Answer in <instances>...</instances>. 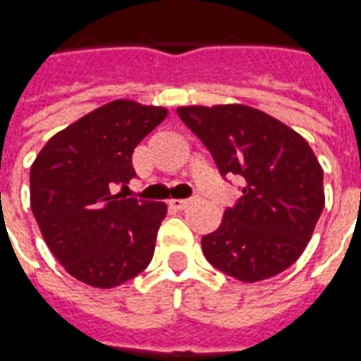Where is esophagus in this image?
Wrapping results in <instances>:
<instances>
[{
  "label": "esophagus",
  "mask_w": 361,
  "mask_h": 361,
  "mask_svg": "<svg viewBox=\"0 0 361 361\" xmlns=\"http://www.w3.org/2000/svg\"><path fill=\"white\" fill-rule=\"evenodd\" d=\"M190 203H192V200H171V201H169V205H171L173 209H178V211L186 209Z\"/></svg>",
  "instance_id": "obj_1"
}]
</instances>
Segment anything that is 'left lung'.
I'll return each instance as SVG.
<instances>
[{"instance_id":"left-lung-1","label":"left lung","mask_w":361,"mask_h":361,"mask_svg":"<svg viewBox=\"0 0 361 361\" xmlns=\"http://www.w3.org/2000/svg\"><path fill=\"white\" fill-rule=\"evenodd\" d=\"M222 177L243 178V195L222 224L201 237L209 264L243 282L288 269L305 250L324 203V171L303 137L264 111L230 105L178 107Z\"/></svg>"}]
</instances>
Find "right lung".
Instances as JSON below:
<instances>
[{"mask_svg":"<svg viewBox=\"0 0 361 361\" xmlns=\"http://www.w3.org/2000/svg\"><path fill=\"white\" fill-rule=\"evenodd\" d=\"M166 107L114 99L58 131L30 169V205L63 269L114 288L152 259L167 205L114 194L135 177L131 154L161 124Z\"/></svg>","mask_w":361,"mask_h":361,"instance_id":"obj_1","label":"right lung"}]
</instances>
